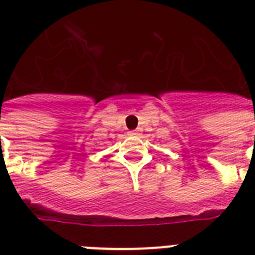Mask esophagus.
Returning <instances> with one entry per match:
<instances>
[{
	"instance_id": "esophagus-1",
	"label": "esophagus",
	"mask_w": 255,
	"mask_h": 255,
	"mask_svg": "<svg viewBox=\"0 0 255 255\" xmlns=\"http://www.w3.org/2000/svg\"><path fill=\"white\" fill-rule=\"evenodd\" d=\"M129 135H138V132H136V131H129Z\"/></svg>"
}]
</instances>
